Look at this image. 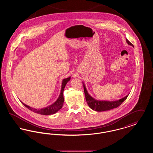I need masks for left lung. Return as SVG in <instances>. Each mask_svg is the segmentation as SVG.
I'll return each mask as SVG.
<instances>
[{
	"label": "left lung",
	"instance_id": "8db88e82",
	"mask_svg": "<svg viewBox=\"0 0 153 153\" xmlns=\"http://www.w3.org/2000/svg\"><path fill=\"white\" fill-rule=\"evenodd\" d=\"M126 41H127V44L134 47V45L131 44L128 39H126ZM83 85H84V94L85 96V99L87 102L88 105L91 109L95 110L96 111H99V112L105 111H108V110L117 108L120 105H121L122 104V102L127 98V97L128 96V95H127L123 98H122L119 100L114 101V102L99 101V100H95V99H94L92 97H91L90 95H89V94L88 93L87 91V89L84 84H83Z\"/></svg>",
	"mask_w": 153,
	"mask_h": 153
}]
</instances>
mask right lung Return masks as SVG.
I'll list each match as a JSON object with an SVG mask.
<instances>
[{
	"label": "right lung",
	"mask_w": 153,
	"mask_h": 153,
	"mask_svg": "<svg viewBox=\"0 0 153 153\" xmlns=\"http://www.w3.org/2000/svg\"><path fill=\"white\" fill-rule=\"evenodd\" d=\"M71 77H68L67 79H65L62 81V87H61V93L59 94V96L58 97V99L56 100V102H54L53 104H52L51 105L45 107L42 109H37L36 108H33L30 107L29 106L25 104L24 103L22 104L27 107L28 109L33 111L34 112H36V114H39L41 115H51L56 113L57 111H58L62 107L63 104H64V96H63V92H64V89L65 87L66 84L67 82L70 80Z\"/></svg>",
	"instance_id": "obj_1"
}]
</instances>
